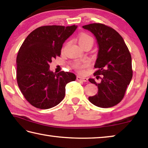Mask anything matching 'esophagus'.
Masks as SVG:
<instances>
[{"label": "esophagus", "instance_id": "1", "mask_svg": "<svg viewBox=\"0 0 148 148\" xmlns=\"http://www.w3.org/2000/svg\"><path fill=\"white\" fill-rule=\"evenodd\" d=\"M76 79L77 81H81V82H87V78H86V77H81L79 76H77L76 77Z\"/></svg>", "mask_w": 148, "mask_h": 148}]
</instances>
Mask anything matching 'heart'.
Instances as JSON below:
<instances>
[{"label": "heart", "mask_w": 148, "mask_h": 148, "mask_svg": "<svg viewBox=\"0 0 148 148\" xmlns=\"http://www.w3.org/2000/svg\"><path fill=\"white\" fill-rule=\"evenodd\" d=\"M78 42L80 46H82L86 44H93V39L92 37L86 33H81L78 36ZM88 62L84 61L83 62H76L74 67L79 72H82V69L88 66Z\"/></svg>", "instance_id": "heart-1"}]
</instances>
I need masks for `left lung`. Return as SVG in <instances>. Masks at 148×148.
<instances>
[{
  "label": "left lung",
  "mask_w": 148,
  "mask_h": 148,
  "mask_svg": "<svg viewBox=\"0 0 148 148\" xmlns=\"http://www.w3.org/2000/svg\"><path fill=\"white\" fill-rule=\"evenodd\" d=\"M94 34L99 47L94 73L97 84L92 78L89 81L98 87V92L89 97V101L100 108H110L123 98L132 77V59L129 49L121 35L116 30L102 23H92L82 27ZM99 75H101L100 77Z\"/></svg>",
  "instance_id": "8db88e82"
}]
</instances>
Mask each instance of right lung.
Here are the masks:
<instances>
[{"mask_svg":"<svg viewBox=\"0 0 148 148\" xmlns=\"http://www.w3.org/2000/svg\"><path fill=\"white\" fill-rule=\"evenodd\" d=\"M77 27H40L27 36L19 48L17 84L27 101L37 108L49 109L59 104L64 97L66 85L76 79L72 72L51 71L49 63L61 56L62 44Z\"/></svg>","mask_w":148,"mask_h":148,"instance_id":"add662e5","label":"right lung"}]
</instances>
